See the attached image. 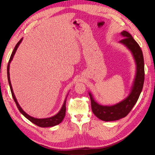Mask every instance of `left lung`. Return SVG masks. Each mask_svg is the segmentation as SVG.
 Listing matches in <instances>:
<instances>
[{"mask_svg": "<svg viewBox=\"0 0 155 155\" xmlns=\"http://www.w3.org/2000/svg\"><path fill=\"white\" fill-rule=\"evenodd\" d=\"M121 35L124 39L119 43L125 45L131 51L137 66V72L129 96L118 104L111 106L101 105L94 100L91 92L88 93L93 113L97 118L105 121L118 120L127 115L137 102L143 86L145 72L142 51L129 32L123 31L121 32Z\"/></svg>", "mask_w": 155, "mask_h": 155, "instance_id": "8db88e82", "label": "left lung"}]
</instances>
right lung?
Instances as JSON below:
<instances>
[{"mask_svg": "<svg viewBox=\"0 0 155 155\" xmlns=\"http://www.w3.org/2000/svg\"><path fill=\"white\" fill-rule=\"evenodd\" d=\"M22 41V38L18 42L17 44L16 45V46H15V48H14L13 50V52L11 55V57L10 58V60H9V63L8 64V67H7V74H8V83H9V85H10V90H11V92H12V94L13 96V98L14 101H15V104L17 105V107L18 108V110L20 111L21 113L25 116L26 118L29 120L31 122H32L33 124H34L35 125H37V126L41 127H54L55 125H57L58 124H59L61 121H63V120L64 118V116H65V112H66V101H67V97H66V99H65L64 103H63V105L61 107V109L59 111V112L58 114H56L55 115L50 117V118H34V117H32L30 115L28 114L27 113L22 110V108L21 107V106L19 105V104H18L17 100L16 99V97L15 96V94H14L13 91V88H12V84H11V81H10V63L12 61L13 58V56L15 55L16 51L18 47V46L21 44V43ZM68 96V95H67Z\"/></svg>", "mask_w": 155, "mask_h": 155, "instance_id": "add662e5", "label": "right lung"}]
</instances>
